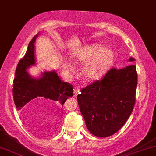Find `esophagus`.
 <instances>
[{
    "label": "esophagus",
    "mask_w": 156,
    "mask_h": 156,
    "mask_svg": "<svg viewBox=\"0 0 156 156\" xmlns=\"http://www.w3.org/2000/svg\"><path fill=\"white\" fill-rule=\"evenodd\" d=\"M80 92V89H74L73 90V95L74 96H77L78 94H79Z\"/></svg>",
    "instance_id": "1"
}]
</instances>
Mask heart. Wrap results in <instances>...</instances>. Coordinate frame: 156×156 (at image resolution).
<instances>
[{
    "mask_svg": "<svg viewBox=\"0 0 156 156\" xmlns=\"http://www.w3.org/2000/svg\"><path fill=\"white\" fill-rule=\"evenodd\" d=\"M72 59L78 63L84 62L81 67L82 74L89 80H97L102 78L111 67L114 53L109 47L93 44L74 52ZM62 67L68 76L75 70L73 64L68 61L63 62Z\"/></svg>",
    "mask_w": 156,
    "mask_h": 156,
    "instance_id": "obj_1",
    "label": "heart"
}]
</instances>
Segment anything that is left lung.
<instances>
[{
    "instance_id": "obj_1",
    "label": "left lung",
    "mask_w": 156,
    "mask_h": 156,
    "mask_svg": "<svg viewBox=\"0 0 156 156\" xmlns=\"http://www.w3.org/2000/svg\"><path fill=\"white\" fill-rule=\"evenodd\" d=\"M135 61L133 57L128 60ZM137 81L136 66L130 64L113 68L101 80L82 89L77 100L90 133L105 138L123 127L133 110Z\"/></svg>"
}]
</instances>
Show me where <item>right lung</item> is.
<instances>
[{
  "label": "right lung",
  "mask_w": 156,
  "mask_h": 156,
  "mask_svg": "<svg viewBox=\"0 0 156 156\" xmlns=\"http://www.w3.org/2000/svg\"><path fill=\"white\" fill-rule=\"evenodd\" d=\"M39 33L29 43L26 55L18 63L13 80V95L16 107L21 109L34 98L51 100L57 105H63L73 95V88L67 82H63L55 70L41 72L39 78L32 77L27 69L36 65L35 45Z\"/></svg>",
  "instance_id": "right-lung-1"
}]
</instances>
